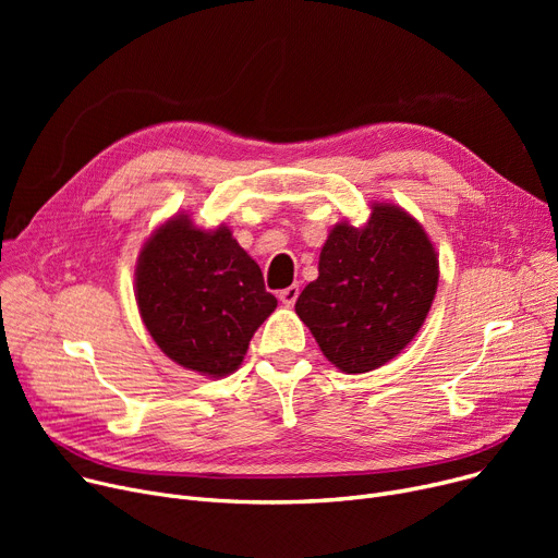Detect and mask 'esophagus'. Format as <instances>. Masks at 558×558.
<instances>
[{
	"mask_svg": "<svg viewBox=\"0 0 558 558\" xmlns=\"http://www.w3.org/2000/svg\"><path fill=\"white\" fill-rule=\"evenodd\" d=\"M299 294H301V289H299V284H291V287H287V289H282L280 291V301H282V305H287V307H291L294 305L296 301H299Z\"/></svg>",
	"mask_w": 558,
	"mask_h": 558,
	"instance_id": "34e87169",
	"label": "esophagus"
}]
</instances>
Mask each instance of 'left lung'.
I'll list each match as a JSON object with an SVG mask.
<instances>
[{
  "instance_id": "8db88e82",
  "label": "left lung",
  "mask_w": 558,
  "mask_h": 558,
  "mask_svg": "<svg viewBox=\"0 0 558 558\" xmlns=\"http://www.w3.org/2000/svg\"><path fill=\"white\" fill-rule=\"evenodd\" d=\"M436 284L438 257L423 226L393 203H373L366 226L330 230L296 314L328 362L368 373L418 335Z\"/></svg>"
}]
</instances>
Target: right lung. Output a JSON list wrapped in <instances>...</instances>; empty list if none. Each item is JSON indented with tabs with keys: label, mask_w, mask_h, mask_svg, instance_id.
<instances>
[{
	"label": "right lung",
	"mask_w": 558,
	"mask_h": 558,
	"mask_svg": "<svg viewBox=\"0 0 558 558\" xmlns=\"http://www.w3.org/2000/svg\"><path fill=\"white\" fill-rule=\"evenodd\" d=\"M135 301L162 353L208 377L238 371L251 337L278 305L230 228L203 230L187 215L171 217L144 242Z\"/></svg>",
	"instance_id": "1"
}]
</instances>
